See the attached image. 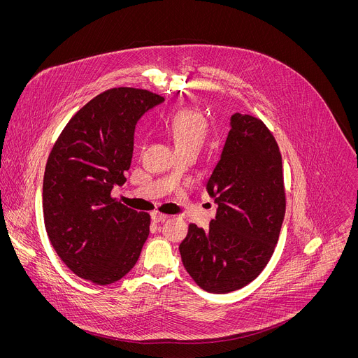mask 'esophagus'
<instances>
[{"label": "esophagus", "mask_w": 358, "mask_h": 358, "mask_svg": "<svg viewBox=\"0 0 358 358\" xmlns=\"http://www.w3.org/2000/svg\"><path fill=\"white\" fill-rule=\"evenodd\" d=\"M167 218H169V215L162 214V213H159V211L151 213V220L155 221V222H164Z\"/></svg>", "instance_id": "obj_1"}]
</instances>
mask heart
Returning a JSON list of instances; mask_svg holds the SVG:
<instances>
[{"instance_id": "1", "label": "heart", "mask_w": 358, "mask_h": 358, "mask_svg": "<svg viewBox=\"0 0 358 358\" xmlns=\"http://www.w3.org/2000/svg\"><path fill=\"white\" fill-rule=\"evenodd\" d=\"M166 130L173 137L177 150L199 148L207 136V122L196 110L184 109L167 120Z\"/></svg>"}]
</instances>
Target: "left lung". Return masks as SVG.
I'll return each instance as SVG.
<instances>
[{"label":"left lung","instance_id":"1","mask_svg":"<svg viewBox=\"0 0 358 358\" xmlns=\"http://www.w3.org/2000/svg\"><path fill=\"white\" fill-rule=\"evenodd\" d=\"M207 191L218 206L210 229L189 224L182 265L210 293H229L257 279L272 258L286 211L282 156L261 119L235 113Z\"/></svg>","mask_w":358,"mask_h":358}]
</instances>
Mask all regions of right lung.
Instances as JSON below:
<instances>
[{"label": "right lung", "instance_id": "right-lung-1", "mask_svg": "<svg viewBox=\"0 0 358 358\" xmlns=\"http://www.w3.org/2000/svg\"><path fill=\"white\" fill-rule=\"evenodd\" d=\"M163 96L113 87L76 112L48 157L42 207L50 243L79 278L110 285L136 265L150 234V215L112 196L126 181L138 119Z\"/></svg>", "mask_w": 358, "mask_h": 358}]
</instances>
